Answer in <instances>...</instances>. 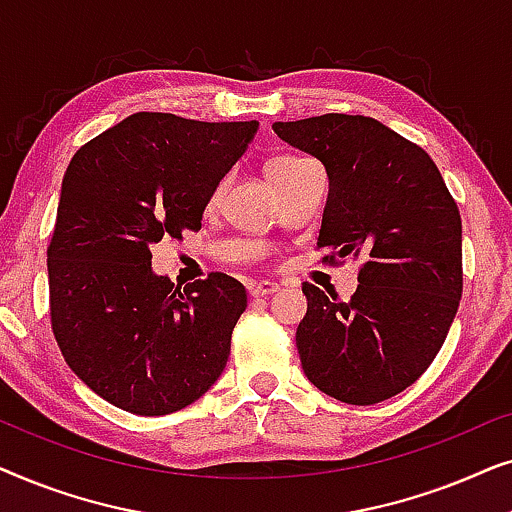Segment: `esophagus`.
Listing matches in <instances>:
<instances>
[{
  "instance_id": "esophagus-1",
  "label": "esophagus",
  "mask_w": 512,
  "mask_h": 512,
  "mask_svg": "<svg viewBox=\"0 0 512 512\" xmlns=\"http://www.w3.org/2000/svg\"><path fill=\"white\" fill-rule=\"evenodd\" d=\"M277 291H279V284L275 282H258L251 286V298H268Z\"/></svg>"
}]
</instances>
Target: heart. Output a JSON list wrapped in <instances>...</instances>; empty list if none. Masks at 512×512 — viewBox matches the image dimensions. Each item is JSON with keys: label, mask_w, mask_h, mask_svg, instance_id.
<instances>
[{"label": "heart", "mask_w": 512, "mask_h": 512, "mask_svg": "<svg viewBox=\"0 0 512 512\" xmlns=\"http://www.w3.org/2000/svg\"><path fill=\"white\" fill-rule=\"evenodd\" d=\"M300 160L303 158H298V156H277V158H272L268 165H265V174H268V181H272L275 177H279V174H284V172H289L293 165H298ZM221 188H223V184H219L214 188V193H212V200H216L219 198V193H221Z\"/></svg>", "instance_id": "b5f03b06"}]
</instances>
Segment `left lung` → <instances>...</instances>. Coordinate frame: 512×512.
<instances>
[{
  "mask_svg": "<svg viewBox=\"0 0 512 512\" xmlns=\"http://www.w3.org/2000/svg\"><path fill=\"white\" fill-rule=\"evenodd\" d=\"M272 130L326 167L321 263L361 261L347 303L303 284L307 314L296 345L307 380L342 403L387 401L431 366L457 314V202L422 146L370 116L324 114Z\"/></svg>",
  "mask_w": 512,
  "mask_h": 512,
  "instance_id": "obj_1",
  "label": "left lung"
}]
</instances>
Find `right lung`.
<instances>
[{"instance_id": "1", "label": "right lung", "mask_w": 512, "mask_h": 512, "mask_svg": "<svg viewBox=\"0 0 512 512\" xmlns=\"http://www.w3.org/2000/svg\"><path fill=\"white\" fill-rule=\"evenodd\" d=\"M256 128L139 111L74 153L48 244L51 328L67 366L116 408L170 415L226 368L244 286L209 272L181 289L153 275L149 247L200 230Z\"/></svg>"}]
</instances>
